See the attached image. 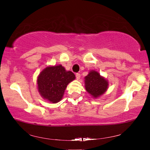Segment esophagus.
<instances>
[{
    "mask_svg": "<svg viewBox=\"0 0 150 150\" xmlns=\"http://www.w3.org/2000/svg\"><path fill=\"white\" fill-rule=\"evenodd\" d=\"M80 77H81V75L79 73H77V74H76V79H77V80H79L80 79Z\"/></svg>",
    "mask_w": 150,
    "mask_h": 150,
    "instance_id": "1",
    "label": "esophagus"
}]
</instances>
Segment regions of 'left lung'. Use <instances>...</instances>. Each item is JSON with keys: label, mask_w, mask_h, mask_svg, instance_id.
<instances>
[{"label": "left lung", "mask_w": 150, "mask_h": 150, "mask_svg": "<svg viewBox=\"0 0 150 150\" xmlns=\"http://www.w3.org/2000/svg\"><path fill=\"white\" fill-rule=\"evenodd\" d=\"M86 91L94 98H97L106 93L108 88V81L95 70H91L85 77Z\"/></svg>", "instance_id": "1"}]
</instances>
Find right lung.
Masks as SVG:
<instances>
[{
	"mask_svg": "<svg viewBox=\"0 0 150 150\" xmlns=\"http://www.w3.org/2000/svg\"><path fill=\"white\" fill-rule=\"evenodd\" d=\"M75 79L74 73L62 65L47 66L38 76V91L44 99L57 103L62 99L67 85Z\"/></svg>",
	"mask_w": 150,
	"mask_h": 150,
	"instance_id": "obj_1",
	"label": "right lung"
}]
</instances>
